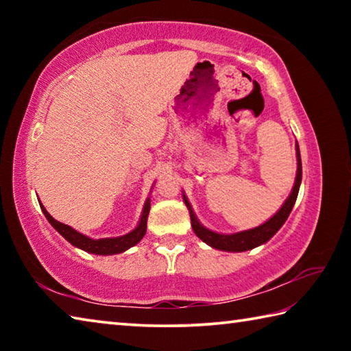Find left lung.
I'll return each mask as SVG.
<instances>
[{"instance_id": "left-lung-1", "label": "left lung", "mask_w": 351, "mask_h": 351, "mask_svg": "<svg viewBox=\"0 0 351 351\" xmlns=\"http://www.w3.org/2000/svg\"><path fill=\"white\" fill-rule=\"evenodd\" d=\"M295 150H297V176H295L293 192H291L288 199L285 201V204L282 206V209L278 210L274 217L255 229L245 230V232H239V234H232V235H221V234L212 232V230L206 229L199 224V221L197 219V217H195V213L192 210V207H190V204H189L187 198L184 197V203H186L187 209L190 212V219H192L193 232L197 234L204 243H207V245H210L212 247L221 249V251H230V252L247 251V249H252L255 246L263 245V243L268 241L271 237L282 228L283 223L287 221V218L289 217V213L294 207V203L297 199V193H299V187H300V181H302V162H300L299 145H295Z\"/></svg>"}]
</instances>
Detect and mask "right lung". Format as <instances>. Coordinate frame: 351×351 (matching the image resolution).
Wrapping results in <instances>:
<instances>
[{"instance_id":"obj_1","label":"right lung","mask_w":351,"mask_h":351,"mask_svg":"<svg viewBox=\"0 0 351 351\" xmlns=\"http://www.w3.org/2000/svg\"><path fill=\"white\" fill-rule=\"evenodd\" d=\"M41 210H43V213L46 215L47 221L54 226V228L57 229V232H60L64 239L71 243V245L80 247L86 252H93V254H99V255H110V254H119V252L127 251L128 247L138 245V243L142 240V237L145 235V230H147V218H148V212H150V199H147V203L144 206V212H142V217H141L138 228L132 230V232L127 235L117 237V239H102V240L88 239V237L82 235L80 232H77V230L69 228V226L63 224L52 218L49 213L46 212L43 206H41Z\"/></svg>"}]
</instances>
